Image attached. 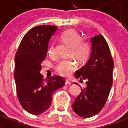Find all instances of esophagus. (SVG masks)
<instances>
[{"label": "esophagus", "instance_id": "obj_1", "mask_svg": "<svg viewBox=\"0 0 128 128\" xmlns=\"http://www.w3.org/2000/svg\"><path fill=\"white\" fill-rule=\"evenodd\" d=\"M65 84H71V82L68 80H66L65 82Z\"/></svg>", "mask_w": 128, "mask_h": 128}]
</instances>
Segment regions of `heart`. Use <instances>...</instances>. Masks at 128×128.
Returning a JSON list of instances; mask_svg holds the SVG:
<instances>
[{
	"label": "heart",
	"instance_id": "b5f03b06",
	"mask_svg": "<svg viewBox=\"0 0 128 128\" xmlns=\"http://www.w3.org/2000/svg\"><path fill=\"white\" fill-rule=\"evenodd\" d=\"M61 40L63 43L70 47L69 57L73 58L80 63L84 64L88 61L91 53V46L86 40L82 39L81 35L74 29H68L61 34ZM48 54L50 57L56 56V49L54 45L48 48ZM77 68L74 59L61 61L56 67V72L62 76L68 77Z\"/></svg>",
	"mask_w": 128,
	"mask_h": 128
}]
</instances>
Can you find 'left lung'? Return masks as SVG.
<instances>
[{
  "label": "left lung",
  "instance_id": "left-lung-1",
  "mask_svg": "<svg viewBox=\"0 0 128 128\" xmlns=\"http://www.w3.org/2000/svg\"><path fill=\"white\" fill-rule=\"evenodd\" d=\"M90 42V58L75 72L77 79L86 80V87L81 88L72 104L74 112L84 118L93 117L103 108L113 82L114 63L106 40L102 35H96Z\"/></svg>",
  "mask_w": 128,
  "mask_h": 128
}]
</instances>
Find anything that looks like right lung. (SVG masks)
Listing matches in <instances>:
<instances>
[{"label":"right lung","mask_w":128,"mask_h":128,"mask_svg":"<svg viewBox=\"0 0 128 128\" xmlns=\"http://www.w3.org/2000/svg\"><path fill=\"white\" fill-rule=\"evenodd\" d=\"M58 28L40 26L25 34L15 54L14 73L18 99L22 108L32 115L46 112L52 102V94L65 84L62 77L44 80L41 63L47 54L48 42Z\"/></svg>","instance_id":"obj_1"}]
</instances>
